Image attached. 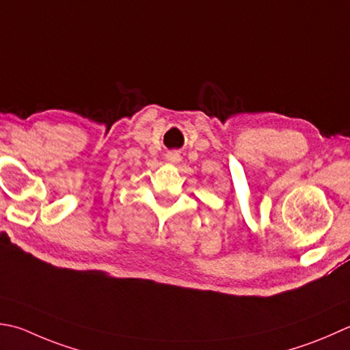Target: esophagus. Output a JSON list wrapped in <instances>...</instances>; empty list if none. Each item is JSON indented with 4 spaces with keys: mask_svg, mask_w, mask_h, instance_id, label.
<instances>
[{
    "mask_svg": "<svg viewBox=\"0 0 350 350\" xmlns=\"http://www.w3.org/2000/svg\"><path fill=\"white\" fill-rule=\"evenodd\" d=\"M180 159H182V157H180V154L177 153V152L168 154V161H171V162H179Z\"/></svg>",
    "mask_w": 350,
    "mask_h": 350,
    "instance_id": "esophagus-1",
    "label": "esophagus"
}]
</instances>
